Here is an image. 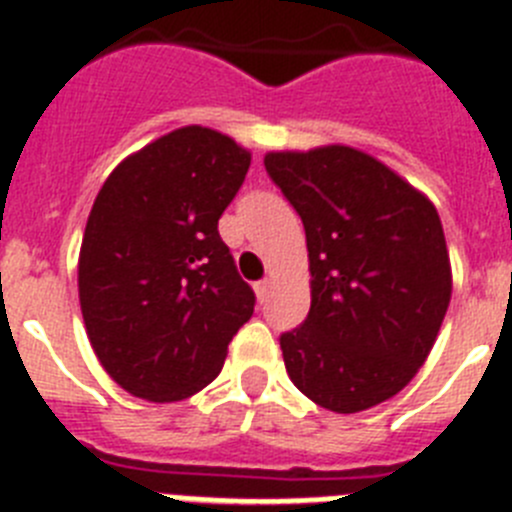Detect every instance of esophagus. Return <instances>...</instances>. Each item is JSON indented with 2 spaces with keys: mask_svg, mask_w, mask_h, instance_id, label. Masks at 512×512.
I'll use <instances>...</instances> for the list:
<instances>
[{
  "mask_svg": "<svg viewBox=\"0 0 512 512\" xmlns=\"http://www.w3.org/2000/svg\"><path fill=\"white\" fill-rule=\"evenodd\" d=\"M253 289H256V297H259V302H264L266 297H269L271 282H269V279H261V282L253 284Z\"/></svg>",
  "mask_w": 512,
  "mask_h": 512,
  "instance_id": "obj_1",
  "label": "esophagus"
}]
</instances>
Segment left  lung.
Returning <instances> with one entry per match:
<instances>
[{
	"instance_id": "1",
	"label": "left lung",
	"mask_w": 512,
	"mask_h": 512,
	"mask_svg": "<svg viewBox=\"0 0 512 512\" xmlns=\"http://www.w3.org/2000/svg\"><path fill=\"white\" fill-rule=\"evenodd\" d=\"M264 166L302 217L310 259L307 320L279 338L289 379L333 413L374 408L418 374L449 310L441 217L351 146L271 151Z\"/></svg>"
}]
</instances>
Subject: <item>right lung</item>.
<instances>
[{"instance_id":"1","label":"right lung","mask_w":512,"mask_h":512,"mask_svg":"<svg viewBox=\"0 0 512 512\" xmlns=\"http://www.w3.org/2000/svg\"><path fill=\"white\" fill-rule=\"evenodd\" d=\"M251 153L202 125L171 130L115 166L89 212L79 302L104 372L122 390L176 402L220 374L253 315L217 220Z\"/></svg>"}]
</instances>
